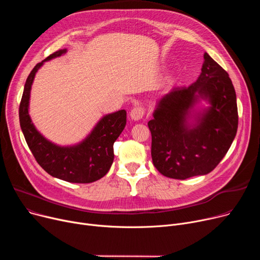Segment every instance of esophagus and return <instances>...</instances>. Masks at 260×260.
Masks as SVG:
<instances>
[{
	"label": "esophagus",
	"instance_id": "obj_1",
	"mask_svg": "<svg viewBox=\"0 0 260 260\" xmlns=\"http://www.w3.org/2000/svg\"><path fill=\"white\" fill-rule=\"evenodd\" d=\"M129 116H131V119L134 120V121L141 120L144 116V108L141 107V106L134 107L129 113Z\"/></svg>",
	"mask_w": 260,
	"mask_h": 260
}]
</instances>
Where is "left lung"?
Wrapping results in <instances>:
<instances>
[{
  "mask_svg": "<svg viewBox=\"0 0 260 260\" xmlns=\"http://www.w3.org/2000/svg\"><path fill=\"white\" fill-rule=\"evenodd\" d=\"M201 74L188 87H176L157 102L152 134L155 168L186 179L212 172L228 153L238 127L236 92L223 68L203 54ZM201 101L208 105L200 106Z\"/></svg>",
  "mask_w": 260,
  "mask_h": 260,
  "instance_id": "left-lung-1",
  "label": "left lung"
}]
</instances>
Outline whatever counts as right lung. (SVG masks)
<instances>
[{
  "instance_id": "add662e5",
  "label": "right lung",
  "mask_w": 260,
  "mask_h": 260,
  "mask_svg": "<svg viewBox=\"0 0 260 260\" xmlns=\"http://www.w3.org/2000/svg\"><path fill=\"white\" fill-rule=\"evenodd\" d=\"M60 49L38 63L26 80L20 103V125L37 162L54 178L72 183H90L101 179L114 161V143L126 124L124 109L103 116L86 137L73 145H59L46 139L29 116L30 90L36 74L46 61L66 53Z\"/></svg>"
}]
</instances>
